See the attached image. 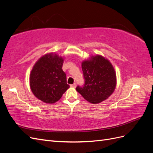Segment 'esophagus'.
Listing matches in <instances>:
<instances>
[{
	"label": "esophagus",
	"instance_id": "34e87169",
	"mask_svg": "<svg viewBox=\"0 0 153 153\" xmlns=\"http://www.w3.org/2000/svg\"><path fill=\"white\" fill-rule=\"evenodd\" d=\"M76 83H75V84H73L70 85V87H73V88H75V87H76Z\"/></svg>",
	"mask_w": 153,
	"mask_h": 153
}]
</instances>
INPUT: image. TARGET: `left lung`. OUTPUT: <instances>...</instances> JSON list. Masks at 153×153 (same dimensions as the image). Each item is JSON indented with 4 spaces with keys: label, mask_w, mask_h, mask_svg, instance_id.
<instances>
[{
    "label": "left lung",
    "mask_w": 153,
    "mask_h": 153,
    "mask_svg": "<svg viewBox=\"0 0 153 153\" xmlns=\"http://www.w3.org/2000/svg\"><path fill=\"white\" fill-rule=\"evenodd\" d=\"M85 84L76 90L89 103L98 104L106 100L114 92L116 73L112 64L101 55H91L82 62Z\"/></svg>",
    "instance_id": "left-lung-1"
}]
</instances>
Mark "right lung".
<instances>
[{
  "mask_svg": "<svg viewBox=\"0 0 153 153\" xmlns=\"http://www.w3.org/2000/svg\"><path fill=\"white\" fill-rule=\"evenodd\" d=\"M64 58L55 53L41 57L32 68L29 76L33 94L44 103L57 102L69 88L66 73L62 71Z\"/></svg>",
  "mask_w": 153,
  "mask_h": 153,
  "instance_id": "add662e5",
  "label": "right lung"
}]
</instances>
